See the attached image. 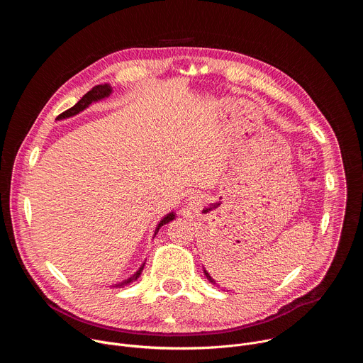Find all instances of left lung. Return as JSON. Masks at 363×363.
Segmentation results:
<instances>
[{"label": "left lung", "instance_id": "left-lung-1", "mask_svg": "<svg viewBox=\"0 0 363 363\" xmlns=\"http://www.w3.org/2000/svg\"><path fill=\"white\" fill-rule=\"evenodd\" d=\"M203 272H205V270H203ZM205 276H206V279H208V280H210V281H211V283H213V284H216V286H217V283H216V280H214V279H213V277H211V276H210V274H208V273H206V272H205Z\"/></svg>", "mask_w": 363, "mask_h": 363}]
</instances>
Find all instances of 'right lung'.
<instances>
[{"mask_svg": "<svg viewBox=\"0 0 363 363\" xmlns=\"http://www.w3.org/2000/svg\"><path fill=\"white\" fill-rule=\"evenodd\" d=\"M112 93V87L109 86V84H99V86H94L91 90H89L77 103L76 105L73 106V108H70V109H67V111H65L63 113H60L59 116H57V119H65V118H70V116H74V115H77L79 112H82L83 109H86L91 101H97V100H100V99H103V97H108L109 94ZM175 218V216L174 214H168L160 224H158V227H157V231H155V235H157V233L160 231V228L164 225V224H168L169 221H172ZM143 266L145 264H142L140 266V269L130 277V279H128V280H125L123 283H121L119 286H122V284H128V283H130V281H135V280H138V277L140 276V273H142V270H143Z\"/></svg>", "mask_w": 363, "mask_h": 363, "instance_id": "add662e5", "label": "right lung"}]
</instances>
